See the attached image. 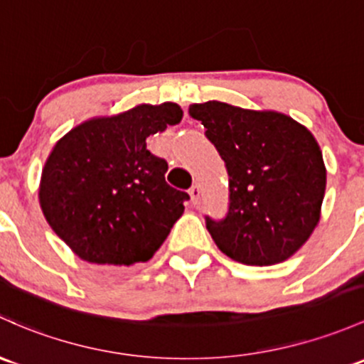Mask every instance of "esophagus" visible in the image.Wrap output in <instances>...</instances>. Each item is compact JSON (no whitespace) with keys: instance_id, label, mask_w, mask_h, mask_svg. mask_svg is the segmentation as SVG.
<instances>
[{"instance_id":"obj_1","label":"esophagus","mask_w":364,"mask_h":364,"mask_svg":"<svg viewBox=\"0 0 364 364\" xmlns=\"http://www.w3.org/2000/svg\"><path fill=\"white\" fill-rule=\"evenodd\" d=\"M190 197H192V204L197 205L198 204V197H200V188H198V185H192L188 190Z\"/></svg>"}]
</instances>
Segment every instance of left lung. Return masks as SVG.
Instances as JSON below:
<instances>
[{"label": "left lung", "mask_w": 364, "mask_h": 364, "mask_svg": "<svg viewBox=\"0 0 364 364\" xmlns=\"http://www.w3.org/2000/svg\"><path fill=\"white\" fill-rule=\"evenodd\" d=\"M228 172V211L205 216L221 252L244 265H274L294 255L319 221L326 190L323 153L291 117L227 102L192 105Z\"/></svg>", "instance_id": "8db88e82"}]
</instances>
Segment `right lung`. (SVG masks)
<instances>
[{
    "instance_id": "right-lung-1",
    "label": "right lung",
    "mask_w": 364,
    "mask_h": 364,
    "mask_svg": "<svg viewBox=\"0 0 364 364\" xmlns=\"http://www.w3.org/2000/svg\"><path fill=\"white\" fill-rule=\"evenodd\" d=\"M174 102L139 105L70 131L45 164L41 211L75 255L97 265L148 262L179 220L190 195L166 181L167 162L146 137L176 125Z\"/></svg>"
}]
</instances>
